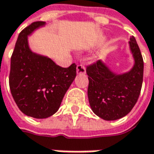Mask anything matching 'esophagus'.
<instances>
[{
    "label": "esophagus",
    "instance_id": "1",
    "mask_svg": "<svg viewBox=\"0 0 154 154\" xmlns=\"http://www.w3.org/2000/svg\"><path fill=\"white\" fill-rule=\"evenodd\" d=\"M86 72L85 67L83 64H78L77 65V74L79 75H84Z\"/></svg>",
    "mask_w": 154,
    "mask_h": 154
}]
</instances>
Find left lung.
Returning a JSON list of instances; mask_svg holds the SVG:
<instances>
[{
    "instance_id": "1",
    "label": "left lung",
    "mask_w": 154,
    "mask_h": 154,
    "mask_svg": "<svg viewBox=\"0 0 154 154\" xmlns=\"http://www.w3.org/2000/svg\"><path fill=\"white\" fill-rule=\"evenodd\" d=\"M130 40L135 65L129 73L114 75L100 60L86 67L90 106L105 120H115L128 114L141 93L144 63L135 37Z\"/></svg>"
}]
</instances>
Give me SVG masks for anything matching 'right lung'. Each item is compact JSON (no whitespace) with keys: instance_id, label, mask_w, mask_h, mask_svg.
Segmentation results:
<instances>
[{"instance_id":"add662e5","label":"right lung","mask_w":154,"mask_h":154,"mask_svg":"<svg viewBox=\"0 0 154 154\" xmlns=\"http://www.w3.org/2000/svg\"><path fill=\"white\" fill-rule=\"evenodd\" d=\"M44 24L34 22L20 32L9 74V87L17 106L24 114L36 119L50 117L58 110L76 76L75 63L63 68L29 50L27 36Z\"/></svg>"}]
</instances>
